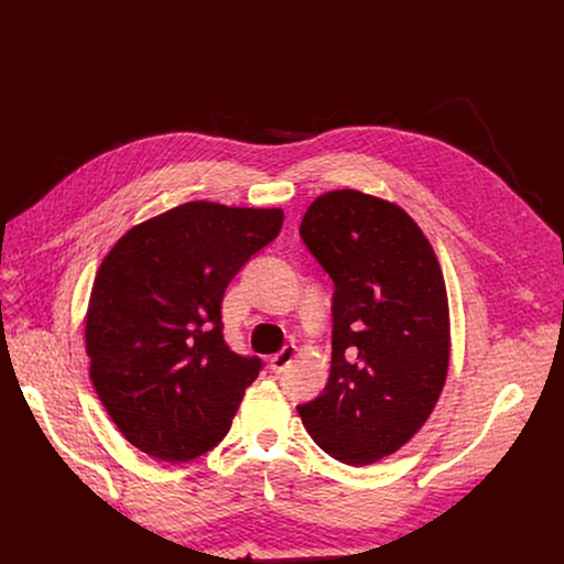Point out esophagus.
<instances>
[{
  "label": "esophagus",
  "instance_id": "34e87169",
  "mask_svg": "<svg viewBox=\"0 0 564 564\" xmlns=\"http://www.w3.org/2000/svg\"><path fill=\"white\" fill-rule=\"evenodd\" d=\"M294 357H296V348H294V346H285L281 352H276V355L270 359L272 372H283V370L292 364Z\"/></svg>",
  "mask_w": 564,
  "mask_h": 564
}]
</instances>
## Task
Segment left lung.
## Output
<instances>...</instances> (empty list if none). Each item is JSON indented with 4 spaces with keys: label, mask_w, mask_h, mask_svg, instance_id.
Masks as SVG:
<instances>
[{
    "label": "left lung",
    "mask_w": 564,
    "mask_h": 564,
    "mask_svg": "<svg viewBox=\"0 0 564 564\" xmlns=\"http://www.w3.org/2000/svg\"><path fill=\"white\" fill-rule=\"evenodd\" d=\"M299 231L335 294L330 377L296 411L330 457L366 466L404 446L444 388L451 324L440 261L404 209L357 189L318 196Z\"/></svg>",
    "instance_id": "left-lung-1"
}]
</instances>
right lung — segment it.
Wrapping results in <instances>:
<instances>
[{
    "label": "right lung",
    "mask_w": 564,
    "mask_h": 564,
    "mask_svg": "<svg viewBox=\"0 0 564 564\" xmlns=\"http://www.w3.org/2000/svg\"><path fill=\"white\" fill-rule=\"evenodd\" d=\"M281 225V209L194 200L131 227L105 257L87 310L89 375L142 453L189 462L227 435L263 361L225 344L223 294Z\"/></svg>",
    "instance_id": "1"
}]
</instances>
